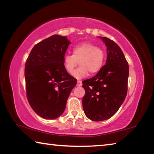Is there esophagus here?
<instances>
[{"label": "esophagus", "mask_w": 154, "mask_h": 154, "mask_svg": "<svg viewBox=\"0 0 154 154\" xmlns=\"http://www.w3.org/2000/svg\"><path fill=\"white\" fill-rule=\"evenodd\" d=\"M82 81H77V86L80 87V86H82Z\"/></svg>", "instance_id": "1"}]
</instances>
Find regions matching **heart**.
<instances>
[{
	"instance_id": "obj_1",
	"label": "heart",
	"mask_w": 154,
	"mask_h": 154,
	"mask_svg": "<svg viewBox=\"0 0 154 154\" xmlns=\"http://www.w3.org/2000/svg\"><path fill=\"white\" fill-rule=\"evenodd\" d=\"M105 60V53L102 49L91 43H82L73 48V54H66L64 57V69L72 74L78 62L80 66L73 73L77 79H83L88 75L97 73L102 69Z\"/></svg>"
}]
</instances>
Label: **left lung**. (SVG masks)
Instances as JSON below:
<instances>
[{"label":"left lung","instance_id":"obj_1","mask_svg":"<svg viewBox=\"0 0 154 154\" xmlns=\"http://www.w3.org/2000/svg\"><path fill=\"white\" fill-rule=\"evenodd\" d=\"M107 49L106 64L97 75L82 82L84 113L92 121H103L118 111L126 98L129 66L120 48L113 40L100 36Z\"/></svg>","mask_w":154,"mask_h":154}]
</instances>
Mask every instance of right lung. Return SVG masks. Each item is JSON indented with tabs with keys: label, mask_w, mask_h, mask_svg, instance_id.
I'll return each instance as SVG.
<instances>
[{
	"label": "right lung",
	"mask_w": 154,
	"mask_h": 154,
	"mask_svg": "<svg viewBox=\"0 0 154 154\" xmlns=\"http://www.w3.org/2000/svg\"><path fill=\"white\" fill-rule=\"evenodd\" d=\"M70 44L66 36L53 35L34 46L26 61V92L33 111L41 118H58L66 107L77 79L64 69Z\"/></svg>",
	"instance_id": "obj_1"
}]
</instances>
